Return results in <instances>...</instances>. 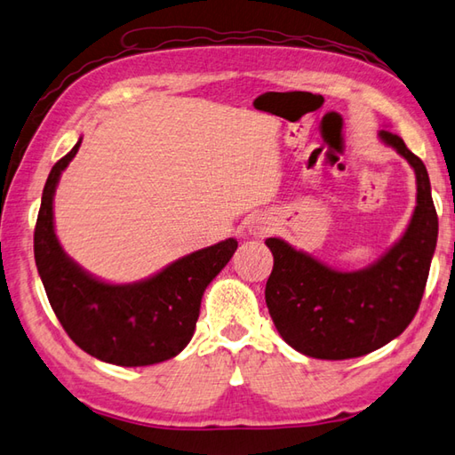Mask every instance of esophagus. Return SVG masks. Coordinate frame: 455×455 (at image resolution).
<instances>
[{"label":"esophagus","mask_w":455,"mask_h":455,"mask_svg":"<svg viewBox=\"0 0 455 455\" xmlns=\"http://www.w3.org/2000/svg\"><path fill=\"white\" fill-rule=\"evenodd\" d=\"M273 220L267 216H253L250 220V226H247V231H250V235L255 239H263L267 237L271 231H273Z\"/></svg>","instance_id":"34e87169"}]
</instances>
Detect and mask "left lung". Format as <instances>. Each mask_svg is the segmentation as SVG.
Instances as JSON below:
<instances>
[{"instance_id": "obj_1", "label": "left lung", "mask_w": 455, "mask_h": 455, "mask_svg": "<svg viewBox=\"0 0 455 455\" xmlns=\"http://www.w3.org/2000/svg\"><path fill=\"white\" fill-rule=\"evenodd\" d=\"M379 136L414 168L418 190L412 220L387 253L364 269L339 271L279 237L265 239L273 253L265 303L283 340L301 355L364 356L400 337L422 301L438 242L430 178L400 136Z\"/></svg>"}]
</instances>
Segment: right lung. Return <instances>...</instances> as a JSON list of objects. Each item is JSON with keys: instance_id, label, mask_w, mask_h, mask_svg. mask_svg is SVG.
<instances>
[{"instance_id": "add662e5", "label": "right lung", "mask_w": 455, "mask_h": 455, "mask_svg": "<svg viewBox=\"0 0 455 455\" xmlns=\"http://www.w3.org/2000/svg\"><path fill=\"white\" fill-rule=\"evenodd\" d=\"M73 150L51 168L43 188L33 251L49 303L84 353L116 366H148L174 358L194 337L205 287L237 250L234 237L184 255L152 277L107 283L84 271L59 243L53 198Z\"/></svg>"}]
</instances>
